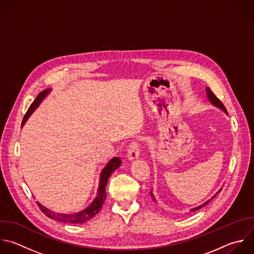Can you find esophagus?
I'll list each match as a JSON object with an SVG mask.
<instances>
[{"mask_svg":"<svg viewBox=\"0 0 254 254\" xmlns=\"http://www.w3.org/2000/svg\"><path fill=\"white\" fill-rule=\"evenodd\" d=\"M140 149H139V144L137 141L133 140L129 146H128V149H127V157L128 159L130 160H134L136 159L138 156H139V152Z\"/></svg>","mask_w":254,"mask_h":254,"instance_id":"esophagus-1","label":"esophagus"}]
</instances>
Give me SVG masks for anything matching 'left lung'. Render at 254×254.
<instances>
[{"label":"left lung","mask_w":254,"mask_h":254,"mask_svg":"<svg viewBox=\"0 0 254 254\" xmlns=\"http://www.w3.org/2000/svg\"><path fill=\"white\" fill-rule=\"evenodd\" d=\"M206 95H207V98H208V100L210 101V103L213 105V106H215V107H217V108H219L220 110H222L224 113H226L227 114V112H226V109L224 108V106H223V104L219 101V99H217L216 98V96L210 91V89H208V88H206ZM220 190H219L217 192H216V194L217 193H219L220 192ZM216 194H214L210 199H208L206 202H204L203 204H201V205H199V206H197V207H194V208H192V209H190V211H195V210H198V209H200L201 207H203V206H205L207 203H209V201L212 199V198H214L215 196H216ZM150 195H151V197H152V199L154 200V197H153V195H152V193L150 192ZM155 201V200H154Z\"/></svg>","instance_id":"1"}]
</instances>
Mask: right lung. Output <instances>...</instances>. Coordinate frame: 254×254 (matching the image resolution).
I'll return each instance as SVG.
<instances>
[{
	"label": "right lung",
	"instance_id": "right-lung-1",
	"mask_svg": "<svg viewBox=\"0 0 254 254\" xmlns=\"http://www.w3.org/2000/svg\"><path fill=\"white\" fill-rule=\"evenodd\" d=\"M51 92V89H46L45 91H43L42 93H40L38 95V97L36 98V100L33 102V104L30 106L28 112L26 113L23 123H22V127L25 125V123L27 122V120L29 119V117L33 114V112L40 106V104L42 103V101L47 97V95ZM122 164V160L120 157H114L112 158L108 164L104 167V170L102 171L101 174V179H100V185H99V190L97 193L96 198L93 200V202L86 208L81 211L75 212V213H58L55 212L53 210H50L49 208L45 207L44 205H42L41 203L38 202L39 207L41 208V210L50 218L60 221V222H64V223H84L87 222L88 220L92 219L96 214L99 213V211L101 210V208L103 207V204L106 201L107 198V185L109 182V179L111 177V175L117 170V168Z\"/></svg>",
	"mask_w": 254,
	"mask_h": 254
}]
</instances>
